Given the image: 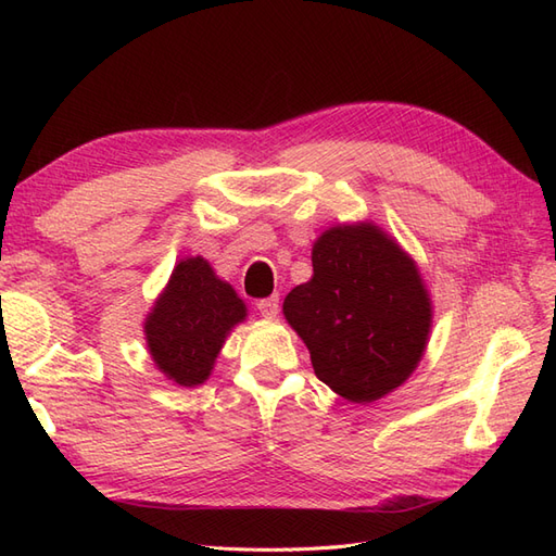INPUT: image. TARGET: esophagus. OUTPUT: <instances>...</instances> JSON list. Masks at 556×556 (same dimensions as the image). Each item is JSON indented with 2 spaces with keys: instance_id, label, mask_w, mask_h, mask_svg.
I'll return each mask as SVG.
<instances>
[{
  "instance_id": "obj_1",
  "label": "esophagus",
  "mask_w": 556,
  "mask_h": 556,
  "mask_svg": "<svg viewBox=\"0 0 556 556\" xmlns=\"http://www.w3.org/2000/svg\"><path fill=\"white\" fill-rule=\"evenodd\" d=\"M257 311L262 317L266 319H276L278 317V311H280V301L278 296H268V299H260L257 301Z\"/></svg>"
}]
</instances>
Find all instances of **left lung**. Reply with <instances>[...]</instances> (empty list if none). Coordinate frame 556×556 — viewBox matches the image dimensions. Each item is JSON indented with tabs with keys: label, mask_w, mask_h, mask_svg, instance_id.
I'll use <instances>...</instances> for the list:
<instances>
[{
	"label": "left lung",
	"mask_w": 556,
	"mask_h": 556,
	"mask_svg": "<svg viewBox=\"0 0 556 556\" xmlns=\"http://www.w3.org/2000/svg\"><path fill=\"white\" fill-rule=\"evenodd\" d=\"M313 276L282 315L311 352L315 376L350 403L406 382L425 357L433 306L417 262L376 223L333 225L313 243Z\"/></svg>",
	"instance_id": "left-lung-1"
}]
</instances>
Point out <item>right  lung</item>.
<instances>
[{
  "label": "right lung",
  "mask_w": 556,
  "mask_h": 556,
  "mask_svg": "<svg viewBox=\"0 0 556 556\" xmlns=\"http://www.w3.org/2000/svg\"><path fill=\"white\" fill-rule=\"evenodd\" d=\"M248 317L243 299L201 255L180 260L146 315L157 371L180 387L204 384L231 329Z\"/></svg>",
  "instance_id": "obj_1"
}]
</instances>
